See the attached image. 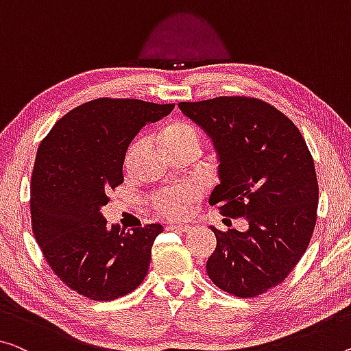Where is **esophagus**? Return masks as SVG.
Returning a JSON list of instances; mask_svg holds the SVG:
<instances>
[{
  "instance_id": "34e87169",
  "label": "esophagus",
  "mask_w": 351,
  "mask_h": 351,
  "mask_svg": "<svg viewBox=\"0 0 351 351\" xmlns=\"http://www.w3.org/2000/svg\"><path fill=\"white\" fill-rule=\"evenodd\" d=\"M168 229L169 230H174V232H180V234H186V232H190L191 230V226H176V224H172V226H168Z\"/></svg>"
}]
</instances>
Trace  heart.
<instances>
[{
  "instance_id": "obj_1",
  "label": "heart",
  "mask_w": 351,
  "mask_h": 351,
  "mask_svg": "<svg viewBox=\"0 0 351 351\" xmlns=\"http://www.w3.org/2000/svg\"><path fill=\"white\" fill-rule=\"evenodd\" d=\"M161 143L168 149V152L186 147L199 149L201 147V133H199L197 127L190 122L174 121L168 123L161 132ZM136 149L138 143H133L127 152V163L132 160ZM201 193V188L194 185V183L176 188H165V190L155 191L149 197V204L150 208L158 217L176 221L186 217L190 206L194 201H197Z\"/></svg>"
}]
</instances>
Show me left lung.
I'll use <instances>...</instances> for the list:
<instances>
[{
    "label": "left lung",
    "instance_id": "8db88e82",
    "mask_svg": "<svg viewBox=\"0 0 351 351\" xmlns=\"http://www.w3.org/2000/svg\"><path fill=\"white\" fill-rule=\"evenodd\" d=\"M180 111L212 136L221 183L208 202L250 229H210L217 247L207 261L212 282L254 298L281 284L309 246L319 182L298 127L261 99L245 95L180 101Z\"/></svg>",
    "mask_w": 351,
    "mask_h": 351
}]
</instances>
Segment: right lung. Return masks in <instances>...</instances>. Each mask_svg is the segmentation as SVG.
I'll return each mask as SVG.
<instances>
[{
  "label": "right lung",
  "instance_id": "right-lung-1",
  "mask_svg": "<svg viewBox=\"0 0 351 351\" xmlns=\"http://www.w3.org/2000/svg\"><path fill=\"white\" fill-rule=\"evenodd\" d=\"M174 106L101 97L67 112L42 139L31 174V226L47 263L73 292L111 301L144 281L163 226L108 228L100 207L123 182L132 139Z\"/></svg>",
  "mask_w": 351,
  "mask_h": 351
}]
</instances>
